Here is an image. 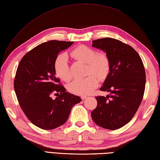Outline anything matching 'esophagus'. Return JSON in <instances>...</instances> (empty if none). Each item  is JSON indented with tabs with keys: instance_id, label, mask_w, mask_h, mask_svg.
<instances>
[{
	"instance_id": "obj_1",
	"label": "esophagus",
	"mask_w": 160,
	"mask_h": 160,
	"mask_svg": "<svg viewBox=\"0 0 160 160\" xmlns=\"http://www.w3.org/2000/svg\"><path fill=\"white\" fill-rule=\"evenodd\" d=\"M87 97H88V96H81V99H82V100H85V98H86Z\"/></svg>"
}]
</instances>
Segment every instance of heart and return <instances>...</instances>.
Masks as SVG:
<instances>
[{
	"label": "heart",
	"instance_id": "b5f03b06",
	"mask_svg": "<svg viewBox=\"0 0 160 160\" xmlns=\"http://www.w3.org/2000/svg\"><path fill=\"white\" fill-rule=\"evenodd\" d=\"M71 56L75 60L86 63L87 74H90L83 79H77L68 85L70 92L77 95H88L98 85L99 81L104 80L110 72V60L106 53H97L96 51L85 45H80L73 49ZM54 71L61 79L68 81L71 78V72L68 65V57L67 53L58 55L54 61ZM95 74L97 76L94 75Z\"/></svg>",
	"mask_w": 160,
	"mask_h": 160
}]
</instances>
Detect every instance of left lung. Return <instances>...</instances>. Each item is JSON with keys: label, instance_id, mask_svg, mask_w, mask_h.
I'll return each mask as SVG.
<instances>
[{"label": "left lung", "instance_id": "left-lung-1", "mask_svg": "<svg viewBox=\"0 0 160 160\" xmlns=\"http://www.w3.org/2000/svg\"><path fill=\"white\" fill-rule=\"evenodd\" d=\"M92 45L102 50L110 60L109 74L100 89L110 93L107 97H96L98 104L91 112L92 118L100 127L119 129L132 119L142 102L145 68L138 53L119 40L100 38L93 41Z\"/></svg>", "mask_w": 160, "mask_h": 160}]
</instances>
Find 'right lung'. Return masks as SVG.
Listing matches in <instances>:
<instances>
[{
	"label": "right lung",
	"instance_id": "add662e5",
	"mask_svg": "<svg viewBox=\"0 0 160 160\" xmlns=\"http://www.w3.org/2000/svg\"><path fill=\"white\" fill-rule=\"evenodd\" d=\"M74 42L49 41L38 45L22 58L15 74L14 89L24 114L34 125L52 130L67 122L79 96L66 92L56 77L58 54ZM58 97L53 99L51 96Z\"/></svg>",
	"mask_w": 160,
	"mask_h": 160
}]
</instances>
